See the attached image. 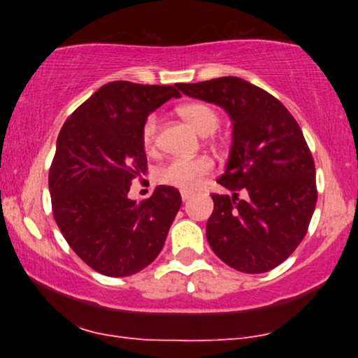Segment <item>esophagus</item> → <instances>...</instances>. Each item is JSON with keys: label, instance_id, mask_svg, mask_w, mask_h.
<instances>
[{"label": "esophagus", "instance_id": "obj_1", "mask_svg": "<svg viewBox=\"0 0 358 358\" xmlns=\"http://www.w3.org/2000/svg\"><path fill=\"white\" fill-rule=\"evenodd\" d=\"M180 197H182L184 202H187V200L192 197V194H190L189 190H180Z\"/></svg>", "mask_w": 358, "mask_h": 358}]
</instances>
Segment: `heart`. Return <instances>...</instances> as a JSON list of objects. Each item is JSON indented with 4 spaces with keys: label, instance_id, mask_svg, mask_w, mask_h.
<instances>
[{
    "label": "heart",
    "instance_id": "obj_1",
    "mask_svg": "<svg viewBox=\"0 0 358 358\" xmlns=\"http://www.w3.org/2000/svg\"><path fill=\"white\" fill-rule=\"evenodd\" d=\"M179 115L187 120L200 135H212L220 127V114L212 106L205 102H189L179 107ZM158 130L159 117L158 114H150L141 125V143L145 151L153 153L158 146ZM213 169L212 159L207 156H197V158H174L169 163L161 166L156 173V178L161 184L171 185L182 190H192L202 182L205 176H208Z\"/></svg>",
    "mask_w": 358,
    "mask_h": 358
}]
</instances>
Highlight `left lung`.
<instances>
[{
	"label": "left lung",
	"mask_w": 358,
	"mask_h": 358,
	"mask_svg": "<svg viewBox=\"0 0 358 358\" xmlns=\"http://www.w3.org/2000/svg\"><path fill=\"white\" fill-rule=\"evenodd\" d=\"M185 96L223 107L233 122L227 169L212 194L207 239L229 267L272 271L295 251L315 212L316 171L300 125L280 101L236 76L178 85Z\"/></svg>",
	"instance_id": "left-lung-1"
}]
</instances>
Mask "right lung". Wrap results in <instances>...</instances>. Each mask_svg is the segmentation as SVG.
Returning <instances> with one entry per match:
<instances>
[{
  "mask_svg": "<svg viewBox=\"0 0 358 358\" xmlns=\"http://www.w3.org/2000/svg\"><path fill=\"white\" fill-rule=\"evenodd\" d=\"M174 86L112 81L63 124L48 189L53 218L70 248L107 277L140 272L158 257L182 199L158 185L151 197L129 199L131 180L146 173L141 125Z\"/></svg>",
  "mask_w": 358,
  "mask_h": 358,
  "instance_id": "obj_1",
  "label": "right lung"
}]
</instances>
